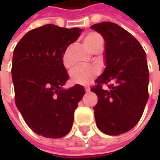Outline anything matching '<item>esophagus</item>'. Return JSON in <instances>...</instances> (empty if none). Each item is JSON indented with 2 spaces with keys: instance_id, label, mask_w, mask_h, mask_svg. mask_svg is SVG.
Returning a JSON list of instances; mask_svg holds the SVG:
<instances>
[{
  "instance_id": "esophagus-1",
  "label": "esophagus",
  "mask_w": 160,
  "mask_h": 160,
  "mask_svg": "<svg viewBox=\"0 0 160 160\" xmlns=\"http://www.w3.org/2000/svg\"><path fill=\"white\" fill-rule=\"evenodd\" d=\"M84 90H85V92H90V87L86 86V87H84Z\"/></svg>"
}]
</instances>
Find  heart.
I'll list each match as a JSON object with an SVG mask.
<instances>
[{
    "label": "heart",
    "instance_id": "heart-1",
    "mask_svg": "<svg viewBox=\"0 0 160 160\" xmlns=\"http://www.w3.org/2000/svg\"><path fill=\"white\" fill-rule=\"evenodd\" d=\"M83 43L92 52H102L104 45L103 37L96 32H90L83 37ZM62 63L66 68H69L73 65L70 57V47H68L62 56ZM99 75V69L91 66H78L70 72V81L74 84H88Z\"/></svg>",
    "mask_w": 160,
    "mask_h": 160
}]
</instances>
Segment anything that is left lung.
<instances>
[{
  "mask_svg": "<svg viewBox=\"0 0 160 160\" xmlns=\"http://www.w3.org/2000/svg\"><path fill=\"white\" fill-rule=\"evenodd\" d=\"M91 28L106 42V68L91 89L98 96L93 107L96 125L106 134L118 135L135 126L149 99L146 53L135 37L115 23ZM103 84L109 89H103Z\"/></svg>",
  "mask_w": 160,
  "mask_h": 160,
  "instance_id": "obj_1",
  "label": "left lung"
}]
</instances>
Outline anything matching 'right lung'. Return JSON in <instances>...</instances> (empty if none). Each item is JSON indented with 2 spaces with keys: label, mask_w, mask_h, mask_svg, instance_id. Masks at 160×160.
<instances>
[{
  "label": "right lung",
  "mask_w": 160,
  "mask_h": 160,
  "mask_svg": "<svg viewBox=\"0 0 160 160\" xmlns=\"http://www.w3.org/2000/svg\"><path fill=\"white\" fill-rule=\"evenodd\" d=\"M81 32L80 28L49 24L30 30L14 49L11 76L15 103L27 125L38 135L61 138L72 128L84 90L79 84L62 89L68 79L62 56Z\"/></svg>",
  "instance_id": "obj_1"
}]
</instances>
